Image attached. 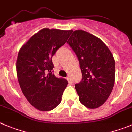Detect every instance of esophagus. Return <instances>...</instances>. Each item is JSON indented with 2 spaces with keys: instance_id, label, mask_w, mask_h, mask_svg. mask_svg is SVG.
<instances>
[{
  "instance_id": "1",
  "label": "esophagus",
  "mask_w": 132,
  "mask_h": 132,
  "mask_svg": "<svg viewBox=\"0 0 132 132\" xmlns=\"http://www.w3.org/2000/svg\"><path fill=\"white\" fill-rule=\"evenodd\" d=\"M67 80H68V82L69 84H73L72 80H71V78H70V77H67Z\"/></svg>"
}]
</instances>
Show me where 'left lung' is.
Segmentation results:
<instances>
[{"mask_svg":"<svg viewBox=\"0 0 132 132\" xmlns=\"http://www.w3.org/2000/svg\"><path fill=\"white\" fill-rule=\"evenodd\" d=\"M67 43L79 59L82 75L81 81L75 84L79 101L88 108L101 106L114 86L113 55L100 39L83 30L73 32Z\"/></svg>","mask_w":132,"mask_h":132,"instance_id":"1","label":"left lung"}]
</instances>
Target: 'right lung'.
Here are the masks:
<instances>
[{
  "label": "right lung",
  "mask_w": 132,
  "mask_h": 132,
  "mask_svg": "<svg viewBox=\"0 0 132 132\" xmlns=\"http://www.w3.org/2000/svg\"><path fill=\"white\" fill-rule=\"evenodd\" d=\"M71 33L72 30L43 28L19 50L18 81L28 102L39 110H52L61 102L68 81L55 76L52 59Z\"/></svg>",
  "instance_id": "add662e5"
}]
</instances>
